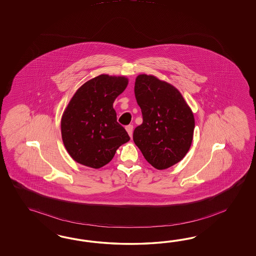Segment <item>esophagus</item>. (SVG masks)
<instances>
[{
	"mask_svg": "<svg viewBox=\"0 0 256 256\" xmlns=\"http://www.w3.org/2000/svg\"><path fill=\"white\" fill-rule=\"evenodd\" d=\"M126 130L128 133V135L132 137V134H133V126L132 124H128L126 126Z\"/></svg>",
	"mask_w": 256,
	"mask_h": 256,
	"instance_id": "esophagus-1",
	"label": "esophagus"
}]
</instances>
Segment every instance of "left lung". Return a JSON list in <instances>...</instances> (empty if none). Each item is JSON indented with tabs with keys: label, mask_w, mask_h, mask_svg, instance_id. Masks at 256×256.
Returning <instances> with one entry per match:
<instances>
[{
	"label": "left lung",
	"mask_w": 256,
	"mask_h": 256,
	"mask_svg": "<svg viewBox=\"0 0 256 256\" xmlns=\"http://www.w3.org/2000/svg\"><path fill=\"white\" fill-rule=\"evenodd\" d=\"M134 92L142 124L134 130L133 140L154 168L167 169L190 150L195 126L194 114L174 86L155 76L139 75Z\"/></svg>",
	"instance_id": "obj_1"
}]
</instances>
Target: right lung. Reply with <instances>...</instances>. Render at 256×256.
Instances as JSON below:
<instances>
[{"label":"right lung","mask_w":256,"mask_h":256,"mask_svg":"<svg viewBox=\"0 0 256 256\" xmlns=\"http://www.w3.org/2000/svg\"><path fill=\"white\" fill-rule=\"evenodd\" d=\"M128 80L102 74L80 86L62 114V142L78 163L98 169L130 138L117 122L112 104Z\"/></svg>","instance_id":"add662e5"}]
</instances>
